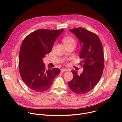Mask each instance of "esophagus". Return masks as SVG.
<instances>
[{
  "mask_svg": "<svg viewBox=\"0 0 122 122\" xmlns=\"http://www.w3.org/2000/svg\"><path fill=\"white\" fill-rule=\"evenodd\" d=\"M68 71V69H66V68H62L61 69V72H64V71Z\"/></svg>",
  "mask_w": 122,
  "mask_h": 122,
  "instance_id": "1",
  "label": "esophagus"
}]
</instances>
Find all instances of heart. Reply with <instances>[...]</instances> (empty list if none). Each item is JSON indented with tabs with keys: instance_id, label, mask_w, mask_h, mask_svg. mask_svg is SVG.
I'll return each instance as SVG.
<instances>
[{
	"instance_id": "1",
	"label": "heart",
	"mask_w": 122,
	"mask_h": 122,
	"mask_svg": "<svg viewBox=\"0 0 122 122\" xmlns=\"http://www.w3.org/2000/svg\"><path fill=\"white\" fill-rule=\"evenodd\" d=\"M63 43L65 46H69V45H73L75 47L76 44V42L75 39L72 37H67L64 38L62 40Z\"/></svg>"
}]
</instances>
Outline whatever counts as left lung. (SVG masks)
Segmentation results:
<instances>
[{"instance_id": "obj_1", "label": "left lung", "mask_w": 122, "mask_h": 122, "mask_svg": "<svg viewBox=\"0 0 122 122\" xmlns=\"http://www.w3.org/2000/svg\"><path fill=\"white\" fill-rule=\"evenodd\" d=\"M80 41L81 50L80 58L83 71L78 75L71 71L73 78L68 86L74 93L84 94L92 90L99 81L103 71L104 58L103 47L97 35L82 27L69 30Z\"/></svg>"}]
</instances>
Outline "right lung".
Here are the masks:
<instances>
[{"instance_id":"1","label":"right lung","mask_w":122,"mask_h":122,"mask_svg":"<svg viewBox=\"0 0 122 122\" xmlns=\"http://www.w3.org/2000/svg\"><path fill=\"white\" fill-rule=\"evenodd\" d=\"M41 29L27 36L20 48L19 68L21 77L28 87L37 92L48 89L60 69L45 68L42 58L50 53L54 42L63 31Z\"/></svg>"}]
</instances>
